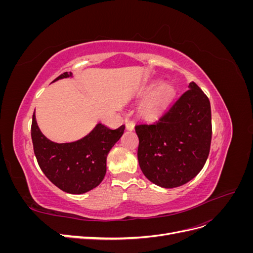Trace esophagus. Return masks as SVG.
<instances>
[{"mask_svg": "<svg viewBox=\"0 0 253 253\" xmlns=\"http://www.w3.org/2000/svg\"><path fill=\"white\" fill-rule=\"evenodd\" d=\"M126 126L127 131H133V129H134V125H133V122H131V121H126Z\"/></svg>", "mask_w": 253, "mask_h": 253, "instance_id": "34e87169", "label": "esophagus"}]
</instances>
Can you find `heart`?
Instances as JSON below:
<instances>
[{
    "label": "heart",
    "instance_id": "obj_1",
    "mask_svg": "<svg viewBox=\"0 0 253 253\" xmlns=\"http://www.w3.org/2000/svg\"><path fill=\"white\" fill-rule=\"evenodd\" d=\"M142 95L148 96L139 106V114L144 119H154L160 116L174 100L176 88L172 83L163 80L151 81L142 89Z\"/></svg>",
    "mask_w": 253,
    "mask_h": 253
}]
</instances>
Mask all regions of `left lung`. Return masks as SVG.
I'll use <instances>...</instances> for the list:
<instances>
[{
  "instance_id": "obj_1",
  "label": "left lung",
  "mask_w": 253,
  "mask_h": 253,
  "mask_svg": "<svg viewBox=\"0 0 253 253\" xmlns=\"http://www.w3.org/2000/svg\"><path fill=\"white\" fill-rule=\"evenodd\" d=\"M188 87L158 120L135 126L140 169L162 188H176L193 179L210 152V101L196 83Z\"/></svg>"
}]
</instances>
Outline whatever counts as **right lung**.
I'll list each match as a JSON object with an SVG mask.
<instances>
[{
	"label": "right lung",
	"instance_id": "1",
	"mask_svg": "<svg viewBox=\"0 0 253 253\" xmlns=\"http://www.w3.org/2000/svg\"><path fill=\"white\" fill-rule=\"evenodd\" d=\"M72 78L63 73L52 82ZM126 126L116 129L99 124L81 139L58 143L40 131L33 115L32 139L35 155L45 176L66 193L82 194L100 185L106 173V157L125 132Z\"/></svg>",
	"mask_w": 253,
	"mask_h": 253
}]
</instances>
